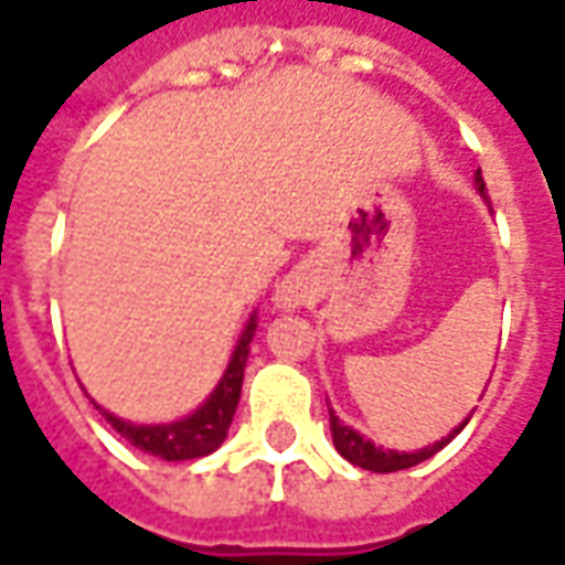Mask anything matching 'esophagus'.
<instances>
[{"instance_id": "1", "label": "esophagus", "mask_w": 565, "mask_h": 565, "mask_svg": "<svg viewBox=\"0 0 565 565\" xmlns=\"http://www.w3.org/2000/svg\"><path fill=\"white\" fill-rule=\"evenodd\" d=\"M310 295H313V279H310L305 267H295L276 282L274 305L282 307V310H295V307L305 305Z\"/></svg>"}]
</instances>
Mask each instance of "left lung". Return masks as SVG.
<instances>
[{"instance_id": "left-lung-1", "label": "left lung", "mask_w": 565, "mask_h": 565, "mask_svg": "<svg viewBox=\"0 0 565 565\" xmlns=\"http://www.w3.org/2000/svg\"><path fill=\"white\" fill-rule=\"evenodd\" d=\"M473 184H477V193L486 200V181L480 171L473 174ZM468 422H470V415L455 427L449 437L437 439V443H434V446H427V449H418V452H396V449H381V446H375L372 439H365L360 430L348 427V424L341 422L332 408H329V427H332L334 449L344 455L350 465H356V468H363V470H375V473H394V470H406V468H415V465H422V461H427L430 455H437L439 449L455 437V434H461V427H465Z\"/></svg>"}]
</instances>
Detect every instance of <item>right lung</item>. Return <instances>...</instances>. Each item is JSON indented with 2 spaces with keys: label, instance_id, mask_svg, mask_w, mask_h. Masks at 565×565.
Returning a JSON list of instances; mask_svg holds the SVG:
<instances>
[{
  "label": "right lung",
  "instance_id": "add662e5",
  "mask_svg": "<svg viewBox=\"0 0 565 565\" xmlns=\"http://www.w3.org/2000/svg\"><path fill=\"white\" fill-rule=\"evenodd\" d=\"M255 329H258V310L245 322L243 334H239V341H236V348L231 353V363H227L224 375L215 384V391L205 396L200 406L193 408L190 415H184V418L166 424H135L97 406L100 415L135 449L153 455V458H162V461H190V458H202V455L215 452L217 446L227 439L233 415H236V406H239L245 360H248V344L255 338Z\"/></svg>",
  "mask_w": 565,
  "mask_h": 565
}]
</instances>
